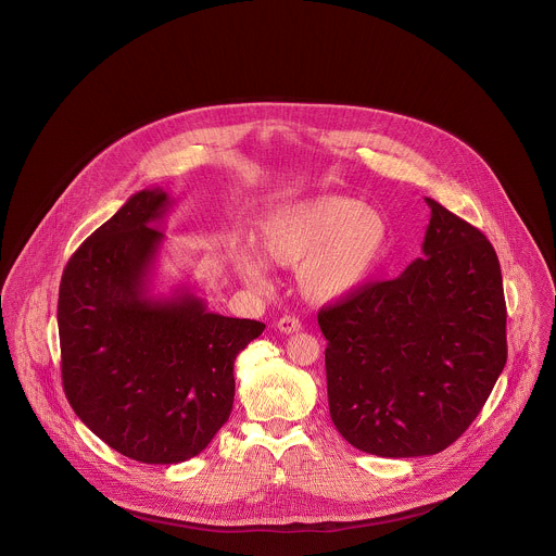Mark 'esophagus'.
Segmentation results:
<instances>
[{"label": "esophagus", "instance_id": "esophagus-1", "mask_svg": "<svg viewBox=\"0 0 556 556\" xmlns=\"http://www.w3.org/2000/svg\"><path fill=\"white\" fill-rule=\"evenodd\" d=\"M277 329L286 334L299 333L303 329V325H301V320L296 316H283V318L277 320Z\"/></svg>", "mask_w": 556, "mask_h": 556}]
</instances>
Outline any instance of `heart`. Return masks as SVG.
<instances>
[{"instance_id":"1","label":"heart","mask_w":556,"mask_h":556,"mask_svg":"<svg viewBox=\"0 0 556 556\" xmlns=\"http://www.w3.org/2000/svg\"><path fill=\"white\" fill-rule=\"evenodd\" d=\"M262 255L270 264L299 269L301 290L314 301H337L356 292L387 255V217L350 198L325 195L277 208L260 225ZM240 275L255 288L268 286L260 255L236 257Z\"/></svg>"}]
</instances>
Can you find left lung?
<instances>
[{
  "instance_id": "left-lung-1",
  "label": "left lung",
  "mask_w": 556,
  "mask_h": 556,
  "mask_svg": "<svg viewBox=\"0 0 556 556\" xmlns=\"http://www.w3.org/2000/svg\"><path fill=\"white\" fill-rule=\"evenodd\" d=\"M432 217L400 277L323 307L329 410L339 434L380 457L455 443L507 363L501 264L470 223L426 198Z\"/></svg>"
}]
</instances>
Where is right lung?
<instances>
[{
	"label": "right lung",
	"mask_w": 556,
	"mask_h": 556,
	"mask_svg": "<svg viewBox=\"0 0 556 556\" xmlns=\"http://www.w3.org/2000/svg\"><path fill=\"white\" fill-rule=\"evenodd\" d=\"M172 206L146 189L68 260L58 301L62 384L77 417L117 453L178 464L202 453L229 419L233 361L264 331L225 318L193 292L150 296Z\"/></svg>",
	"instance_id": "1"
}]
</instances>
